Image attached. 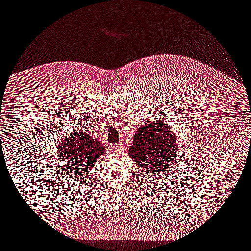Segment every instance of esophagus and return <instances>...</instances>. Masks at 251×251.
<instances>
[{"instance_id":"34e87169","label":"esophagus","mask_w":251,"mask_h":251,"mask_svg":"<svg viewBox=\"0 0 251 251\" xmlns=\"http://www.w3.org/2000/svg\"><path fill=\"white\" fill-rule=\"evenodd\" d=\"M111 148H112V150H114V151L120 152V151H122V150H124V144H122V143H119V144L112 145Z\"/></svg>"}]
</instances>
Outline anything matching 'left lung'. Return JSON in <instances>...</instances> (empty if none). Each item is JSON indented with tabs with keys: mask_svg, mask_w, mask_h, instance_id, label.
<instances>
[{
	"mask_svg": "<svg viewBox=\"0 0 251 251\" xmlns=\"http://www.w3.org/2000/svg\"><path fill=\"white\" fill-rule=\"evenodd\" d=\"M176 141L171 126L166 121L146 125L135 133L129 155L145 176L167 172L176 157Z\"/></svg>",
	"mask_w": 251,
	"mask_h": 251,
	"instance_id": "obj_1",
	"label": "left lung"
}]
</instances>
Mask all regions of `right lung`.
Masks as SVG:
<instances>
[{
	"instance_id": "1",
	"label": "right lung",
	"mask_w": 251,
	"mask_h": 251,
	"mask_svg": "<svg viewBox=\"0 0 251 251\" xmlns=\"http://www.w3.org/2000/svg\"><path fill=\"white\" fill-rule=\"evenodd\" d=\"M105 151L99 141H96L90 133L75 131L65 137L58 148L59 166L65 167L64 170H69L76 176H86L95 160Z\"/></svg>"
}]
</instances>
